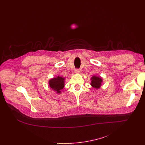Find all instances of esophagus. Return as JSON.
Instances as JSON below:
<instances>
[{
    "label": "esophagus",
    "instance_id": "34e87169",
    "mask_svg": "<svg viewBox=\"0 0 145 145\" xmlns=\"http://www.w3.org/2000/svg\"><path fill=\"white\" fill-rule=\"evenodd\" d=\"M81 72V69H76L74 70L75 73H80Z\"/></svg>",
    "mask_w": 145,
    "mask_h": 145
}]
</instances>
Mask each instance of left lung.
Here are the masks:
<instances>
[{"mask_svg":"<svg viewBox=\"0 0 145 145\" xmlns=\"http://www.w3.org/2000/svg\"><path fill=\"white\" fill-rule=\"evenodd\" d=\"M91 85L92 87L96 89H99L101 85V82H102V79L100 77H97L95 76H93L91 78Z\"/></svg>","mask_w":145,"mask_h":145,"instance_id":"1","label":"left lung"}]
</instances>
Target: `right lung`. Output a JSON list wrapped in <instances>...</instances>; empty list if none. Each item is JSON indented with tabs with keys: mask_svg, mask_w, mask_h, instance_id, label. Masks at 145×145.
I'll use <instances>...</instances> for the list:
<instances>
[{
	"mask_svg": "<svg viewBox=\"0 0 145 145\" xmlns=\"http://www.w3.org/2000/svg\"><path fill=\"white\" fill-rule=\"evenodd\" d=\"M65 78L58 76L49 80V86L51 88L56 91L57 93H60V90L64 87Z\"/></svg>",
	"mask_w": 145,
	"mask_h": 145,
	"instance_id": "right-lung-1",
	"label": "right lung"
}]
</instances>
